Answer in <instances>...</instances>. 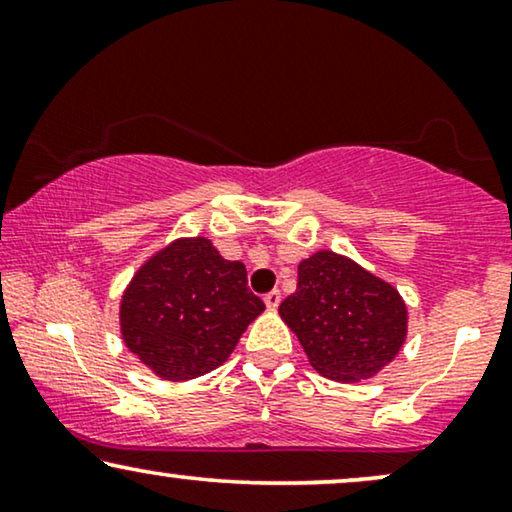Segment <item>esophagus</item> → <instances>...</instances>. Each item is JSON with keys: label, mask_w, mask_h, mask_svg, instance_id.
<instances>
[{"label": "esophagus", "mask_w": 512, "mask_h": 512, "mask_svg": "<svg viewBox=\"0 0 512 512\" xmlns=\"http://www.w3.org/2000/svg\"><path fill=\"white\" fill-rule=\"evenodd\" d=\"M265 305H268L270 307V310H275V307L279 305V303H282V293H279L277 289H272L270 293H265Z\"/></svg>", "instance_id": "esophagus-1"}]
</instances>
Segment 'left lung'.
Listing matches in <instances>:
<instances>
[{"instance_id":"8db88e82","label":"left lung","mask_w":512,"mask_h":512,"mask_svg":"<svg viewBox=\"0 0 512 512\" xmlns=\"http://www.w3.org/2000/svg\"><path fill=\"white\" fill-rule=\"evenodd\" d=\"M307 359L328 380L359 382L387 366L408 331L394 286L333 251L298 265V289L279 305Z\"/></svg>"}]
</instances>
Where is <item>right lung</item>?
<instances>
[{
  "mask_svg": "<svg viewBox=\"0 0 512 512\" xmlns=\"http://www.w3.org/2000/svg\"><path fill=\"white\" fill-rule=\"evenodd\" d=\"M263 310L247 268L195 237L139 268L123 296L121 331L130 352L160 377L193 380L221 366Z\"/></svg>",
  "mask_w": 512,
  "mask_h": 512,
  "instance_id": "obj_1",
  "label": "right lung"
}]
</instances>
